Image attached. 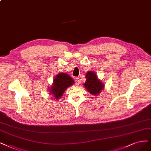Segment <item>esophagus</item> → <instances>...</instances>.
Wrapping results in <instances>:
<instances>
[{"instance_id":"obj_1","label":"esophagus","mask_w":151,"mask_h":151,"mask_svg":"<svg viewBox=\"0 0 151 151\" xmlns=\"http://www.w3.org/2000/svg\"><path fill=\"white\" fill-rule=\"evenodd\" d=\"M75 84L76 85H78L80 84V79H79V78H75Z\"/></svg>"}]
</instances>
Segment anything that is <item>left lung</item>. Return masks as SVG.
<instances>
[{"mask_svg": "<svg viewBox=\"0 0 151 151\" xmlns=\"http://www.w3.org/2000/svg\"><path fill=\"white\" fill-rule=\"evenodd\" d=\"M86 78V80L84 84L85 87L91 94L96 96L100 92H101L104 85L101 81L98 79L95 73L93 71L88 72Z\"/></svg>", "mask_w": 151, "mask_h": 151, "instance_id": "obj_1", "label": "left lung"}]
</instances>
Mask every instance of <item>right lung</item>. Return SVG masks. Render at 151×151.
Returning a JSON list of instances; mask_svg holds the SVG:
<instances>
[{"label": "right lung", "mask_w": 151, "mask_h": 151, "mask_svg": "<svg viewBox=\"0 0 151 151\" xmlns=\"http://www.w3.org/2000/svg\"><path fill=\"white\" fill-rule=\"evenodd\" d=\"M73 80L70 76L64 73H61L56 76L54 78L50 93L53 95L55 99H60L63 95L66 89L73 84Z\"/></svg>", "instance_id": "add662e5"}]
</instances>
